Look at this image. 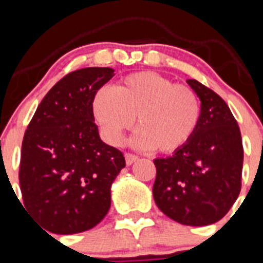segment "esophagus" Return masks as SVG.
I'll use <instances>...</instances> for the list:
<instances>
[{"label": "esophagus", "instance_id": "1", "mask_svg": "<svg viewBox=\"0 0 263 263\" xmlns=\"http://www.w3.org/2000/svg\"><path fill=\"white\" fill-rule=\"evenodd\" d=\"M137 159H138V157H137V155L130 154V153H125V160H126L127 166H130V164H133Z\"/></svg>", "mask_w": 263, "mask_h": 263}]
</instances>
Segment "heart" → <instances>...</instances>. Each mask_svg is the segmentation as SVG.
<instances>
[{
	"instance_id": "b5f03b06",
	"label": "heart",
	"mask_w": 263,
	"mask_h": 263,
	"mask_svg": "<svg viewBox=\"0 0 263 263\" xmlns=\"http://www.w3.org/2000/svg\"><path fill=\"white\" fill-rule=\"evenodd\" d=\"M90 108L109 143L120 145L137 117L141 129L133 137V143L160 153H174L187 145L201 118L196 92L155 72H137L125 76L113 88H99Z\"/></svg>"
}]
</instances>
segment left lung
I'll return each mask as SVG.
<instances>
[{
    "instance_id": "1",
    "label": "left lung",
    "mask_w": 263,
    "mask_h": 263,
    "mask_svg": "<svg viewBox=\"0 0 263 263\" xmlns=\"http://www.w3.org/2000/svg\"><path fill=\"white\" fill-rule=\"evenodd\" d=\"M201 118L187 145L154 160L155 204L174 221L204 227L221 220L241 191L243 148L236 118L224 100L194 79Z\"/></svg>"
}]
</instances>
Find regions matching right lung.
Wrapping results in <instances>:
<instances>
[{
    "instance_id": "obj_1",
    "label": "right lung",
    "mask_w": 263,
    "mask_h": 263,
    "mask_svg": "<svg viewBox=\"0 0 263 263\" xmlns=\"http://www.w3.org/2000/svg\"><path fill=\"white\" fill-rule=\"evenodd\" d=\"M115 76L109 67L69 72L36 108L25 132L20 184L23 204L55 234L96 227L110 208V187L124 154L101 141L90 101Z\"/></svg>"
}]
</instances>
